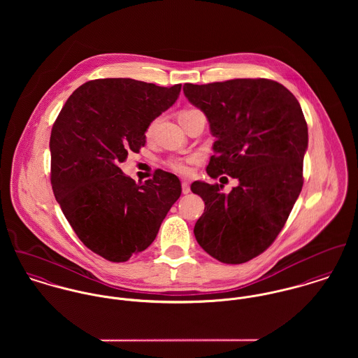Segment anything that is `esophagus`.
I'll list each match as a JSON object with an SVG mask.
<instances>
[{"label": "esophagus", "instance_id": "34e87169", "mask_svg": "<svg viewBox=\"0 0 358 358\" xmlns=\"http://www.w3.org/2000/svg\"><path fill=\"white\" fill-rule=\"evenodd\" d=\"M182 193L189 194L190 193V185L187 182H182Z\"/></svg>", "mask_w": 358, "mask_h": 358}]
</instances>
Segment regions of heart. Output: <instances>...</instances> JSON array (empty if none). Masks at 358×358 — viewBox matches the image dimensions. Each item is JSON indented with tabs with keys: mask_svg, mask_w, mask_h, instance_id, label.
<instances>
[{
	"mask_svg": "<svg viewBox=\"0 0 358 358\" xmlns=\"http://www.w3.org/2000/svg\"><path fill=\"white\" fill-rule=\"evenodd\" d=\"M192 111H193V110H185V111H182V113L179 114V117H180V115H185V114H189V113H192ZM157 122H158V120H154V121H152V122L149 124V127H148V129H146V136H148V138H152V136H153L154 129H155ZM196 161H197V157L175 158V159H171V161H169V166H171V169H173V171L178 172V173L187 175V173H190V165H192L193 162H196Z\"/></svg>",
	"mask_w": 358,
	"mask_h": 358,
	"instance_id": "1",
	"label": "heart"
}]
</instances>
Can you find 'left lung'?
<instances>
[{"label": "left lung", "mask_w": 358, "mask_h": 358, "mask_svg": "<svg viewBox=\"0 0 358 358\" xmlns=\"http://www.w3.org/2000/svg\"><path fill=\"white\" fill-rule=\"evenodd\" d=\"M183 92L216 138L206 173L238 180L227 194L222 185L192 183L205 203L196 240L222 263L248 262L273 244L303 186L308 134L301 104L266 78L185 84Z\"/></svg>", "instance_id": "8db88e82"}]
</instances>
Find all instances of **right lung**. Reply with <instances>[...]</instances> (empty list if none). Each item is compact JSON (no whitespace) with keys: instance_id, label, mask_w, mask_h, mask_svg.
Segmentation results:
<instances>
[{"instance_id":"add662e5","label":"right lung","mask_w":358,"mask_h":358,"mask_svg":"<svg viewBox=\"0 0 358 358\" xmlns=\"http://www.w3.org/2000/svg\"><path fill=\"white\" fill-rule=\"evenodd\" d=\"M180 90L132 78L92 80L73 92L52 127L55 199L84 245L110 262L145 251L180 197L173 173L157 169L153 179L136 183L120 168L145 146L149 124Z\"/></svg>"}]
</instances>
